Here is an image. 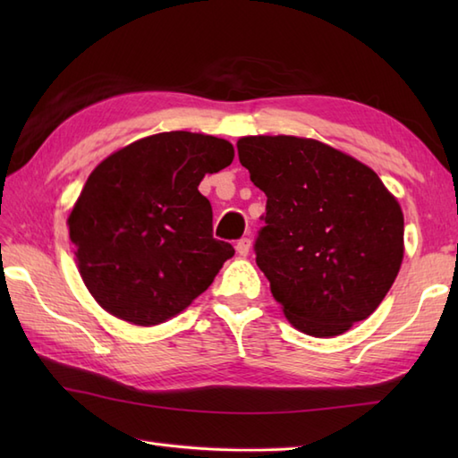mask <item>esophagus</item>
Wrapping results in <instances>:
<instances>
[{"mask_svg":"<svg viewBox=\"0 0 458 458\" xmlns=\"http://www.w3.org/2000/svg\"><path fill=\"white\" fill-rule=\"evenodd\" d=\"M250 246H251V240H250V238H240V240L236 242V251H238L240 256H248Z\"/></svg>","mask_w":458,"mask_h":458,"instance_id":"esophagus-1","label":"esophagus"}]
</instances>
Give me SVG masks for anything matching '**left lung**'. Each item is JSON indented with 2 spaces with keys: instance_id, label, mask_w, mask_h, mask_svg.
I'll list each match as a JSON object with an SVG mask.
<instances>
[{
  "instance_id": "8db88e82",
  "label": "left lung",
  "mask_w": 458,
  "mask_h": 458,
  "mask_svg": "<svg viewBox=\"0 0 458 458\" xmlns=\"http://www.w3.org/2000/svg\"><path fill=\"white\" fill-rule=\"evenodd\" d=\"M240 163L266 192L256 264L301 333L343 335L382 303L403 259V214L377 174L293 135H250Z\"/></svg>"
}]
</instances>
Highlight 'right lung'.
<instances>
[{
    "label": "right lung",
    "mask_w": 458,
    "mask_h": 458,
    "mask_svg": "<svg viewBox=\"0 0 458 458\" xmlns=\"http://www.w3.org/2000/svg\"><path fill=\"white\" fill-rule=\"evenodd\" d=\"M232 159L226 140L167 131L133 141L92 171L68 234L86 287L108 313L159 325L208 289L234 248L212 236V207L199 184Z\"/></svg>",
    "instance_id": "obj_1"
}]
</instances>
